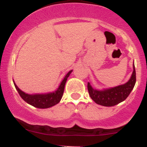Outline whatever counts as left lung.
<instances>
[{
  "instance_id": "left-lung-1",
  "label": "left lung",
  "mask_w": 147,
  "mask_h": 147,
  "mask_svg": "<svg viewBox=\"0 0 147 147\" xmlns=\"http://www.w3.org/2000/svg\"><path fill=\"white\" fill-rule=\"evenodd\" d=\"M136 82V73L135 65H133V72L131 78L123 85L111 88L96 90L93 88L88 82V90L89 95L96 104L103 106H114L126 100L132 91Z\"/></svg>"
}]
</instances>
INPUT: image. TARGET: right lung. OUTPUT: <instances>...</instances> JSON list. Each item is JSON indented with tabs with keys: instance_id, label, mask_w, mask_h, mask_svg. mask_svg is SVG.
Segmentation results:
<instances>
[{
	"instance_id": "add662e5",
	"label": "right lung",
	"mask_w": 147,
	"mask_h": 147,
	"mask_svg": "<svg viewBox=\"0 0 147 147\" xmlns=\"http://www.w3.org/2000/svg\"><path fill=\"white\" fill-rule=\"evenodd\" d=\"M71 72H72V70L69 71L66 74V76L61 81L56 91H55L54 92L48 93V94H26L21 90H20L18 87L16 85V83L14 82V81L13 82L16 90L18 91L21 98L23 99L25 102H27V103L34 106V107L38 108V109H47V108L55 106L60 102V100L62 97V95H63L64 89H65V86L66 81H67V79L70 76Z\"/></svg>"
}]
</instances>
